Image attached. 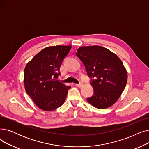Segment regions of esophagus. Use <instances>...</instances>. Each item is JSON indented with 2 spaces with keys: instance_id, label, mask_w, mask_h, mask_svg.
<instances>
[{
  "instance_id": "1",
  "label": "esophagus",
  "mask_w": 149,
  "mask_h": 149,
  "mask_svg": "<svg viewBox=\"0 0 149 149\" xmlns=\"http://www.w3.org/2000/svg\"><path fill=\"white\" fill-rule=\"evenodd\" d=\"M76 86L78 87H82L83 86V84L82 83H79V84H76Z\"/></svg>"
}]
</instances>
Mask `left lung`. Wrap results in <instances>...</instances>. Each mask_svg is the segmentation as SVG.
<instances>
[{
    "label": "left lung",
    "mask_w": 149,
    "mask_h": 149,
    "mask_svg": "<svg viewBox=\"0 0 149 149\" xmlns=\"http://www.w3.org/2000/svg\"><path fill=\"white\" fill-rule=\"evenodd\" d=\"M76 54L86 67L94 90L87 101L97 109L110 107L121 96L127 82L123 62L109 49L98 45L81 47Z\"/></svg>",
    "instance_id": "1"
}]
</instances>
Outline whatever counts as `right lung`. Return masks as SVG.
<instances>
[{"mask_svg": "<svg viewBox=\"0 0 149 149\" xmlns=\"http://www.w3.org/2000/svg\"><path fill=\"white\" fill-rule=\"evenodd\" d=\"M71 48V45L46 47L27 63L24 70L25 89L42 110L52 111L64 103L71 86L58 78L62 62Z\"/></svg>", "mask_w": 149, "mask_h": 149, "instance_id": "obj_1", "label": "right lung"}]
</instances>
